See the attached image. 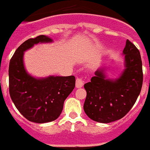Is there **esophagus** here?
<instances>
[{"label": "esophagus", "instance_id": "esophagus-1", "mask_svg": "<svg viewBox=\"0 0 150 150\" xmlns=\"http://www.w3.org/2000/svg\"><path fill=\"white\" fill-rule=\"evenodd\" d=\"M83 86V80L81 78H77L76 79V82H75V86L77 88H80L82 86Z\"/></svg>", "mask_w": 150, "mask_h": 150}]
</instances>
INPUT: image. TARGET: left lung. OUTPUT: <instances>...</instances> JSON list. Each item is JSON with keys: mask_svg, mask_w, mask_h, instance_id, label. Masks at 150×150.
<instances>
[{"mask_svg": "<svg viewBox=\"0 0 150 150\" xmlns=\"http://www.w3.org/2000/svg\"><path fill=\"white\" fill-rule=\"evenodd\" d=\"M125 69L115 79H107L105 68L98 69L91 82L84 84L86 115L92 120L109 123L121 119L131 109L140 94L143 82L139 50L127 40L123 50Z\"/></svg>", "mask_w": 150, "mask_h": 150, "instance_id": "1", "label": "left lung"}]
</instances>
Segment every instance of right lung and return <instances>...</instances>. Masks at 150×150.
Returning <instances> with one entry per match:
<instances>
[{
	"label": "right lung",
	"mask_w": 150,
	"mask_h": 150,
	"mask_svg": "<svg viewBox=\"0 0 150 150\" xmlns=\"http://www.w3.org/2000/svg\"><path fill=\"white\" fill-rule=\"evenodd\" d=\"M52 40L41 35L28 39L16 50L9 63V94L20 113L33 122L45 123L57 119L64 108V101L74 90L75 78L54 76L35 78L24 67V52L39 43Z\"/></svg>",
	"instance_id": "1"
}]
</instances>
